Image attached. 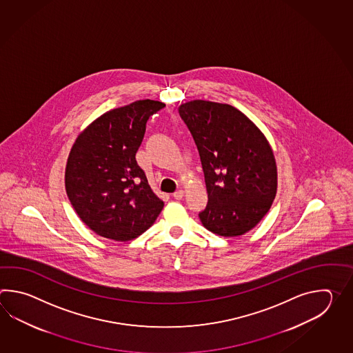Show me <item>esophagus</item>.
<instances>
[{"instance_id":"34e87169","label":"esophagus","mask_w":353,"mask_h":353,"mask_svg":"<svg viewBox=\"0 0 353 353\" xmlns=\"http://www.w3.org/2000/svg\"><path fill=\"white\" fill-rule=\"evenodd\" d=\"M174 199H176V201H180L183 196H184V192L183 190H176L175 193L173 194Z\"/></svg>"}]
</instances>
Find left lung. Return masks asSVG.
Wrapping results in <instances>:
<instances>
[{
	"label": "left lung",
	"mask_w": 353,
	"mask_h": 353,
	"mask_svg": "<svg viewBox=\"0 0 353 353\" xmlns=\"http://www.w3.org/2000/svg\"><path fill=\"white\" fill-rule=\"evenodd\" d=\"M194 139L208 193L203 225L223 237L252 230L270 210L278 173L274 152L252 121L232 105L195 99L179 107Z\"/></svg>",
	"instance_id": "1"
}]
</instances>
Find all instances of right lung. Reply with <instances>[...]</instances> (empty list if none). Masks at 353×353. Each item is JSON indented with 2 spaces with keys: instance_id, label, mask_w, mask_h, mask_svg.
I'll use <instances>...</instances> for the list:
<instances>
[{
  "instance_id": "obj_1",
  "label": "right lung",
  "mask_w": 353,
  "mask_h": 353,
  "mask_svg": "<svg viewBox=\"0 0 353 353\" xmlns=\"http://www.w3.org/2000/svg\"><path fill=\"white\" fill-rule=\"evenodd\" d=\"M165 105L143 99L108 111L77 137L65 169V190L77 214L93 232L134 240L164 207L137 165L146 122Z\"/></svg>"
}]
</instances>
